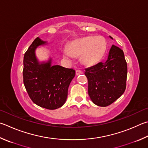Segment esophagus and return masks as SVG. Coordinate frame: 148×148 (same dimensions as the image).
<instances>
[{"instance_id":"obj_1","label":"esophagus","mask_w":148,"mask_h":148,"mask_svg":"<svg viewBox=\"0 0 148 148\" xmlns=\"http://www.w3.org/2000/svg\"><path fill=\"white\" fill-rule=\"evenodd\" d=\"M82 74H83V72H82V71H79V70H77V71H76V76H78V75Z\"/></svg>"}]
</instances>
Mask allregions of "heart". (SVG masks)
Instances as JSON below:
<instances>
[{"mask_svg":"<svg viewBox=\"0 0 148 148\" xmlns=\"http://www.w3.org/2000/svg\"><path fill=\"white\" fill-rule=\"evenodd\" d=\"M107 48V42L101 36H88L74 41L70 45L69 50H63L66 58L74 56H82L81 61L85 65H92L103 57Z\"/></svg>","mask_w":148,"mask_h":148,"instance_id":"obj_1","label":"heart"}]
</instances>
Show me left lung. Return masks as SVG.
Segmentation results:
<instances>
[{"mask_svg": "<svg viewBox=\"0 0 148 148\" xmlns=\"http://www.w3.org/2000/svg\"><path fill=\"white\" fill-rule=\"evenodd\" d=\"M85 70L88 95L96 106H108L124 92L127 67L124 53L120 48L112 45L106 61Z\"/></svg>", "mask_w": 148, "mask_h": 148, "instance_id": "8db88e82", "label": "left lung"}]
</instances>
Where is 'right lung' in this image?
I'll list each match as a JSON object with an SVG mask.
<instances>
[{
    "label": "right lung",
    "instance_id": "1",
    "mask_svg": "<svg viewBox=\"0 0 148 148\" xmlns=\"http://www.w3.org/2000/svg\"><path fill=\"white\" fill-rule=\"evenodd\" d=\"M48 45L37 37L24 56L23 79L29 98L39 107L53 110L62 107L66 100L68 88L76 72L60 65H52V58L39 61L36 51Z\"/></svg>",
    "mask_w": 148,
    "mask_h": 148
}]
</instances>
